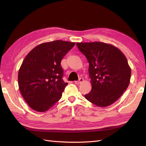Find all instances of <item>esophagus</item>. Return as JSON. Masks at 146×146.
<instances>
[{
    "mask_svg": "<svg viewBox=\"0 0 146 146\" xmlns=\"http://www.w3.org/2000/svg\"><path fill=\"white\" fill-rule=\"evenodd\" d=\"M83 81H84V80H83V78H80L79 79V80H78V81H75V83H76V84H77V85H79V84H80V83H82V82H83Z\"/></svg>",
    "mask_w": 146,
    "mask_h": 146,
    "instance_id": "1",
    "label": "esophagus"
}]
</instances>
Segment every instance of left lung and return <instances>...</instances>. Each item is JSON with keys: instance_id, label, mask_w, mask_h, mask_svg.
Wrapping results in <instances>:
<instances>
[{"instance_id": "obj_1", "label": "left lung", "mask_w": 146, "mask_h": 146, "mask_svg": "<svg viewBox=\"0 0 146 146\" xmlns=\"http://www.w3.org/2000/svg\"><path fill=\"white\" fill-rule=\"evenodd\" d=\"M76 45L89 63L92 88L85 95V98L97 107L109 106L129 85L131 69L127 60L119 48L107 43L77 42Z\"/></svg>"}]
</instances>
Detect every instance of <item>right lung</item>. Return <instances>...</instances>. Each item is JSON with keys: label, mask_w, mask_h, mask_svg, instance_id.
<instances>
[{"label": "right lung", "mask_w": 146, "mask_h": 146, "mask_svg": "<svg viewBox=\"0 0 146 146\" xmlns=\"http://www.w3.org/2000/svg\"><path fill=\"white\" fill-rule=\"evenodd\" d=\"M75 43L56 41L44 42L33 48L23 61L18 73V85L29 106L44 112L62 97L68 85L62 78L61 61Z\"/></svg>", "instance_id": "1"}]
</instances>
